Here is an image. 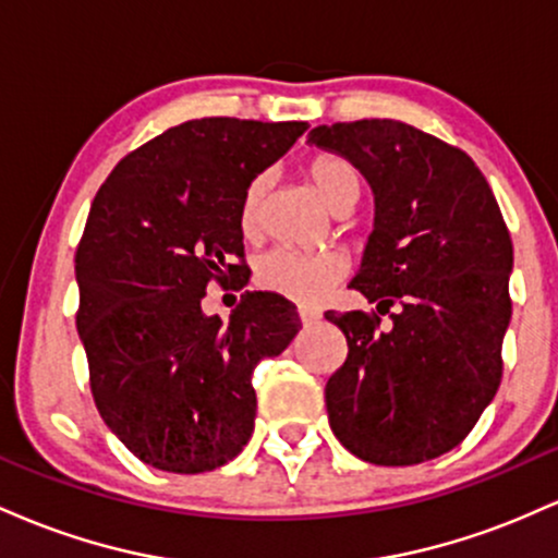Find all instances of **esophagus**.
Returning <instances> with one entry per match:
<instances>
[{"instance_id":"obj_1","label":"esophagus","mask_w":558,"mask_h":558,"mask_svg":"<svg viewBox=\"0 0 558 558\" xmlns=\"http://www.w3.org/2000/svg\"><path fill=\"white\" fill-rule=\"evenodd\" d=\"M319 312L317 310H310V306H299V319L304 325H315V323H319Z\"/></svg>"}]
</instances>
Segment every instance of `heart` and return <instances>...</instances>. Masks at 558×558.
<instances>
[{"label": "heart", "mask_w": 558, "mask_h": 558, "mask_svg": "<svg viewBox=\"0 0 558 558\" xmlns=\"http://www.w3.org/2000/svg\"><path fill=\"white\" fill-rule=\"evenodd\" d=\"M310 178L330 204L332 213L354 207L362 194L360 170L345 157L317 155L310 162ZM267 175H257L241 198L239 222L246 235H254L265 220ZM345 272V262L336 252H301V248H270L257 262V283L301 304H315Z\"/></svg>", "instance_id": "b5f03b06"}]
</instances>
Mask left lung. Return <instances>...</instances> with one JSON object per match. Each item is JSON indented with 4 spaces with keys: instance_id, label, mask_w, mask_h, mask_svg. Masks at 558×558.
Here are the masks:
<instances>
[{
    "instance_id": "left-lung-1",
    "label": "left lung",
    "mask_w": 558,
    "mask_h": 558,
    "mask_svg": "<svg viewBox=\"0 0 558 558\" xmlns=\"http://www.w3.org/2000/svg\"><path fill=\"white\" fill-rule=\"evenodd\" d=\"M310 144L349 159L375 194V230L351 288L393 312H325L349 356L330 375L332 433L354 457L420 464L457 448L501 386L511 319L509 230L457 146L399 120L317 125Z\"/></svg>"
}]
</instances>
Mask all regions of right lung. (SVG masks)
I'll return each instance as SVG.
<instances>
[{"label": "right lung", "instance_id": "right-lung-1", "mask_svg": "<svg viewBox=\"0 0 558 558\" xmlns=\"http://www.w3.org/2000/svg\"><path fill=\"white\" fill-rule=\"evenodd\" d=\"M306 128L189 120L120 159L96 191L75 252V325L96 409L144 464L213 472L252 438V373L293 341L296 306L246 291L222 325L202 299L209 283L246 286L243 191Z\"/></svg>", "mask_w": 558, "mask_h": 558}]
</instances>
